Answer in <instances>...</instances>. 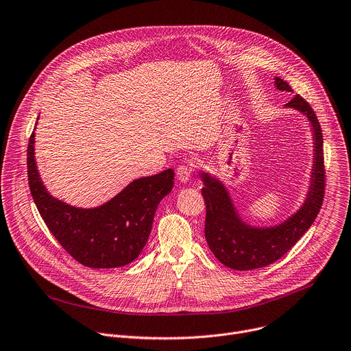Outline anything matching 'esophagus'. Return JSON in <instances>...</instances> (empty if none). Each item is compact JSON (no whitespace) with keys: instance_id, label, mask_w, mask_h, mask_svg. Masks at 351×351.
I'll list each match as a JSON object with an SVG mask.
<instances>
[{"instance_id":"1","label":"esophagus","mask_w":351,"mask_h":351,"mask_svg":"<svg viewBox=\"0 0 351 351\" xmlns=\"http://www.w3.org/2000/svg\"><path fill=\"white\" fill-rule=\"evenodd\" d=\"M191 173H193V168L187 164H182L176 169V176L182 183H187L191 179Z\"/></svg>"}]
</instances>
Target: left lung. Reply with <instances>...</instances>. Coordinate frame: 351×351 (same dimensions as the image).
I'll return each mask as SVG.
<instances>
[{
  "label": "left lung",
  "mask_w": 351,
  "mask_h": 351,
  "mask_svg": "<svg viewBox=\"0 0 351 351\" xmlns=\"http://www.w3.org/2000/svg\"><path fill=\"white\" fill-rule=\"evenodd\" d=\"M274 80L278 90L292 92L288 82L278 77ZM285 107L302 112L308 120L314 145L308 191L293 215L274 226H252L241 217L219 178L204 171L199 173L204 182L201 193L206 205L205 239L216 259L230 269L245 271L274 263L299 241L321 209L325 171L319 123L310 104L300 95L293 96Z\"/></svg>",
  "instance_id": "8db88e82"
}]
</instances>
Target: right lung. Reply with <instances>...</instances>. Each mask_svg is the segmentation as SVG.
Returning <instances> with one entry per match:
<instances>
[{
    "instance_id": "obj_1",
    "label": "right lung",
    "mask_w": 351,
    "mask_h": 351,
    "mask_svg": "<svg viewBox=\"0 0 351 351\" xmlns=\"http://www.w3.org/2000/svg\"><path fill=\"white\" fill-rule=\"evenodd\" d=\"M34 142L33 132L27 149L29 186L58 243L78 263L92 269L121 267L135 261L149 240L160 201L173 187V169L135 179L99 206L77 208L45 189L37 169Z\"/></svg>"
}]
</instances>
